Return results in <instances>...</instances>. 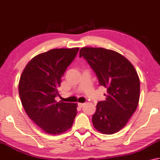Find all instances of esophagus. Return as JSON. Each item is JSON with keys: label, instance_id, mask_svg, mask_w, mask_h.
Segmentation results:
<instances>
[{"label": "esophagus", "instance_id": "obj_1", "mask_svg": "<svg viewBox=\"0 0 160 160\" xmlns=\"http://www.w3.org/2000/svg\"><path fill=\"white\" fill-rule=\"evenodd\" d=\"M78 105L79 106L80 108H82V107H83V106L84 105V103H81V102H79V103H78Z\"/></svg>", "mask_w": 160, "mask_h": 160}]
</instances>
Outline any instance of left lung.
<instances>
[{
	"instance_id": "left-lung-1",
	"label": "left lung",
	"mask_w": 160,
	"mask_h": 160,
	"mask_svg": "<svg viewBox=\"0 0 160 160\" xmlns=\"http://www.w3.org/2000/svg\"><path fill=\"white\" fill-rule=\"evenodd\" d=\"M81 57L88 62L100 85L108 92L105 101L97 103L92 116L93 126L102 134H114L126 126L138 105V75L126 58L112 50L84 47L80 51Z\"/></svg>"
}]
</instances>
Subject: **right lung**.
<instances>
[{"mask_svg": "<svg viewBox=\"0 0 160 160\" xmlns=\"http://www.w3.org/2000/svg\"><path fill=\"white\" fill-rule=\"evenodd\" d=\"M79 48H55L41 53L28 63L18 84L22 105L31 119L48 134H58L71 128L77 103L57 102L58 87Z\"/></svg>", "mask_w": 160, "mask_h": 160, "instance_id": "obj_1", "label": "right lung"}]
</instances>
